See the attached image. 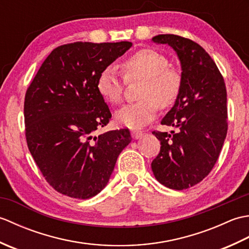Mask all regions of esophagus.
I'll return each instance as SVG.
<instances>
[{
    "label": "esophagus",
    "mask_w": 249,
    "mask_h": 249,
    "mask_svg": "<svg viewBox=\"0 0 249 249\" xmlns=\"http://www.w3.org/2000/svg\"><path fill=\"white\" fill-rule=\"evenodd\" d=\"M130 134H131V137H133L134 139H139V138H141L142 135H143V133H142V131H140V130H131Z\"/></svg>",
    "instance_id": "1"
}]
</instances>
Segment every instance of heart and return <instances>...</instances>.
<instances>
[{
    "label": "heart",
    "instance_id": "b5f03b06",
    "mask_svg": "<svg viewBox=\"0 0 249 249\" xmlns=\"http://www.w3.org/2000/svg\"><path fill=\"white\" fill-rule=\"evenodd\" d=\"M124 78L113 66L99 72L97 91L106 102L118 105L123 100L126 81L143 80L140 97L142 100L125 105L115 113L116 122L128 128H140L155 119L160 105L170 107L176 103L183 86L179 68L169 65V60L153 49H140L122 62Z\"/></svg>",
    "mask_w": 249,
    "mask_h": 249
}]
</instances>
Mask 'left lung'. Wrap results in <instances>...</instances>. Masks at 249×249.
<instances>
[{
    "mask_svg": "<svg viewBox=\"0 0 249 249\" xmlns=\"http://www.w3.org/2000/svg\"><path fill=\"white\" fill-rule=\"evenodd\" d=\"M152 40L177 51L183 86L160 122L179 131L169 135L153 130L161 146L151 166L158 182L182 190L202 181L217 161L228 130L226 84L212 57L194 40L174 34L157 35Z\"/></svg>",
    "mask_w": 249,
    "mask_h": 249,
    "instance_id": "8db88e82",
    "label": "left lung"
}]
</instances>
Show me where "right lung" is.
Segmentation results:
<instances>
[{"instance_id":"obj_1","label":"right lung","mask_w":249,"mask_h":249,"mask_svg":"<svg viewBox=\"0 0 249 249\" xmlns=\"http://www.w3.org/2000/svg\"><path fill=\"white\" fill-rule=\"evenodd\" d=\"M120 43L62 45L47 56L26 89L25 139L37 167L56 192L89 199L107 185L128 129L94 136L111 119L97 78L131 47Z\"/></svg>"}]
</instances>
